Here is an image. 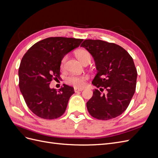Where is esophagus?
I'll return each instance as SVG.
<instances>
[{
  "label": "esophagus",
  "instance_id": "34e87169",
  "mask_svg": "<svg viewBox=\"0 0 158 158\" xmlns=\"http://www.w3.org/2000/svg\"><path fill=\"white\" fill-rule=\"evenodd\" d=\"M83 89L81 88V89H78V88H74V92H80V91H82Z\"/></svg>",
  "mask_w": 158,
  "mask_h": 158
}]
</instances>
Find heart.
Returning a JSON list of instances; mask_svg holds the SVG:
<instances>
[{"label": "heart", "instance_id": "1", "mask_svg": "<svg viewBox=\"0 0 158 158\" xmlns=\"http://www.w3.org/2000/svg\"><path fill=\"white\" fill-rule=\"evenodd\" d=\"M76 56L78 59L82 63H84L86 61H91V55L89 52L85 49H79L76 52ZM66 60V56L63 57L61 61V67L63 68ZM88 79V77L85 75H70L66 78V82L73 85L75 88H81L84 86L85 80Z\"/></svg>", "mask_w": 158, "mask_h": 158}]
</instances>
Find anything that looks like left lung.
<instances>
[{
  "label": "left lung",
  "mask_w": 158,
  "mask_h": 158,
  "mask_svg": "<svg viewBox=\"0 0 158 158\" xmlns=\"http://www.w3.org/2000/svg\"><path fill=\"white\" fill-rule=\"evenodd\" d=\"M80 47L92 55L98 70L92 84L99 91L95 89L86 103L89 113L100 120L119 116L135 92L137 71L132 58L121 46L102 40H85ZM104 89L107 93L102 94Z\"/></svg>",
  "instance_id": "obj_1"
}]
</instances>
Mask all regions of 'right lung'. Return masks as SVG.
<instances>
[{"instance_id":"1","label":"right lung","mask_w":158,"mask_h":158,"mask_svg":"<svg viewBox=\"0 0 158 158\" xmlns=\"http://www.w3.org/2000/svg\"><path fill=\"white\" fill-rule=\"evenodd\" d=\"M83 40L62 37L38 41L23 55L18 70L19 87L27 107L45 119L60 117L65 112L74 88L64 84L51 88L52 79L60 78L62 59L77 48Z\"/></svg>"}]
</instances>
